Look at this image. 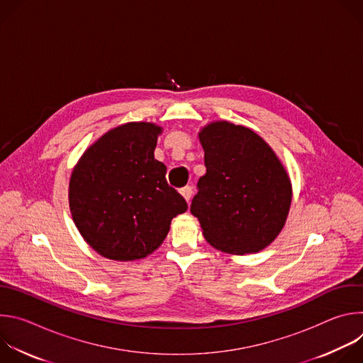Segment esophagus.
<instances>
[{
	"label": "esophagus",
	"mask_w": 363,
	"mask_h": 363,
	"mask_svg": "<svg viewBox=\"0 0 363 363\" xmlns=\"http://www.w3.org/2000/svg\"><path fill=\"white\" fill-rule=\"evenodd\" d=\"M179 192H181V195L185 198V201H186V202H189V199H191V196H192V186L186 185V186L181 188V189H179Z\"/></svg>",
	"instance_id": "1"
}]
</instances>
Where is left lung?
Here are the masks:
<instances>
[{
  "label": "left lung",
  "instance_id": "obj_1",
  "mask_svg": "<svg viewBox=\"0 0 363 363\" xmlns=\"http://www.w3.org/2000/svg\"><path fill=\"white\" fill-rule=\"evenodd\" d=\"M206 174L191 213L217 250L248 254L266 248L286 224L291 182L274 150L251 129L225 121L198 133Z\"/></svg>",
  "mask_w": 363,
  "mask_h": 363
}]
</instances>
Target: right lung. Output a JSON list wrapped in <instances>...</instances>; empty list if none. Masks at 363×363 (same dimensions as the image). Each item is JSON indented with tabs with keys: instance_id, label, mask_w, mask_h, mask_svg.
I'll return each mask as SVG.
<instances>
[{
	"instance_id": "right-lung-1",
	"label": "right lung",
	"mask_w": 363,
	"mask_h": 363,
	"mask_svg": "<svg viewBox=\"0 0 363 363\" xmlns=\"http://www.w3.org/2000/svg\"><path fill=\"white\" fill-rule=\"evenodd\" d=\"M161 132L149 122L121 125L89 146L72 172L73 221L84 241L111 260L152 254L172 218L188 210L167 182V167L153 157Z\"/></svg>"
}]
</instances>
